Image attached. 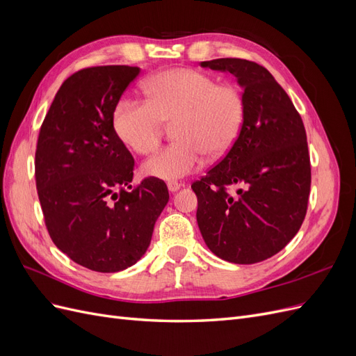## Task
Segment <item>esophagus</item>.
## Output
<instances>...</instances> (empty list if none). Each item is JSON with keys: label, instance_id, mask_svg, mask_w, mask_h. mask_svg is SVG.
Returning <instances> with one entry per match:
<instances>
[{"label": "esophagus", "instance_id": "1", "mask_svg": "<svg viewBox=\"0 0 356 356\" xmlns=\"http://www.w3.org/2000/svg\"><path fill=\"white\" fill-rule=\"evenodd\" d=\"M181 187H182V184H179V182H174V181L168 182V190H169L170 193H175V191H178Z\"/></svg>", "mask_w": 356, "mask_h": 356}]
</instances>
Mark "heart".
Returning <instances> with one entry per match:
<instances>
[{"label":"heart","instance_id":"heart-1","mask_svg":"<svg viewBox=\"0 0 356 356\" xmlns=\"http://www.w3.org/2000/svg\"><path fill=\"white\" fill-rule=\"evenodd\" d=\"M148 102L122 98L113 110L117 138L134 153L148 154L159 145L165 123H174L175 143L144 163L145 175L174 181L188 175L208 159H221L238 141L246 114L242 92L220 84L209 74L175 68L144 84Z\"/></svg>","mask_w":356,"mask_h":356}]
</instances>
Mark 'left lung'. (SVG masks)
Returning a JSON list of instances; mask_svg holds the SVG:
<instances>
[{
	"instance_id": "1",
	"label": "left lung",
	"mask_w": 356,
	"mask_h": 356,
	"mask_svg": "<svg viewBox=\"0 0 356 356\" xmlns=\"http://www.w3.org/2000/svg\"><path fill=\"white\" fill-rule=\"evenodd\" d=\"M200 67L233 74L243 89L246 114L230 152L200 181L197 224L209 250L234 264L273 257L300 230L310 193L305 124L286 92L255 62L222 58ZM238 185V197L229 186Z\"/></svg>"
}]
</instances>
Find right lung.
Masks as SVG:
<instances>
[{"label": "right lung", "mask_w": 356, "mask_h": 356, "mask_svg": "<svg viewBox=\"0 0 356 356\" xmlns=\"http://www.w3.org/2000/svg\"><path fill=\"white\" fill-rule=\"evenodd\" d=\"M138 67L86 68L63 81L41 124L38 199L50 238L72 261L101 273L134 266L169 200L163 181L131 192L135 161L113 129V110Z\"/></svg>", "instance_id": "1"}]
</instances>
